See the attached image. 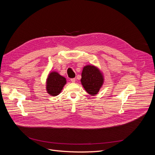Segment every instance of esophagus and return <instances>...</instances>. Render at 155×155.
<instances>
[{
    "instance_id": "34e87169",
    "label": "esophagus",
    "mask_w": 155,
    "mask_h": 155,
    "mask_svg": "<svg viewBox=\"0 0 155 155\" xmlns=\"http://www.w3.org/2000/svg\"><path fill=\"white\" fill-rule=\"evenodd\" d=\"M70 81H71L72 83H74L75 81H76V79H75V78H72V79H70Z\"/></svg>"
}]
</instances>
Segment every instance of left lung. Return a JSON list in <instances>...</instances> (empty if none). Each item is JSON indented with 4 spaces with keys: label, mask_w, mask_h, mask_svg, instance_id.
<instances>
[{
    "label": "left lung",
    "mask_w": 155,
    "mask_h": 155,
    "mask_svg": "<svg viewBox=\"0 0 155 155\" xmlns=\"http://www.w3.org/2000/svg\"><path fill=\"white\" fill-rule=\"evenodd\" d=\"M104 82V75L97 67L94 65H87L83 67L81 83L89 94L96 95L99 92Z\"/></svg>",
    "instance_id": "left-lung-1"
}]
</instances>
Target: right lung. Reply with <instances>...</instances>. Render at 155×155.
Masks as SVG:
<instances>
[{
  "mask_svg": "<svg viewBox=\"0 0 155 155\" xmlns=\"http://www.w3.org/2000/svg\"><path fill=\"white\" fill-rule=\"evenodd\" d=\"M66 83V78L57 72H51L46 79V91L50 96H56L61 93Z\"/></svg>",
  "mask_w": 155,
  "mask_h": 155,
  "instance_id": "right-lung-1",
  "label": "right lung"
}]
</instances>
